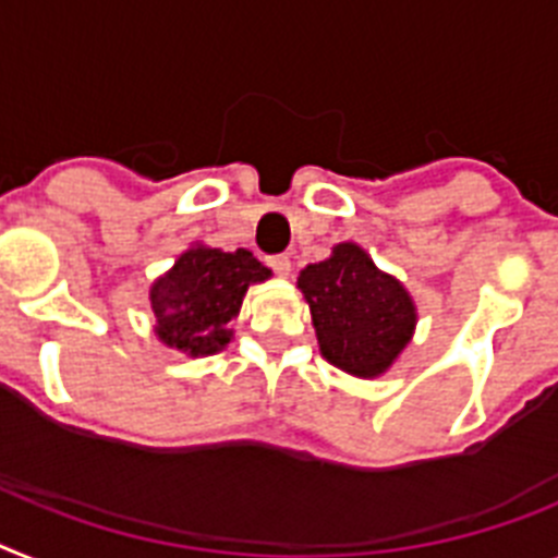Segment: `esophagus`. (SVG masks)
<instances>
[{"instance_id": "1", "label": "esophagus", "mask_w": 558, "mask_h": 558, "mask_svg": "<svg viewBox=\"0 0 558 558\" xmlns=\"http://www.w3.org/2000/svg\"><path fill=\"white\" fill-rule=\"evenodd\" d=\"M269 266L278 271V275H289V271H292V260H289V255H271Z\"/></svg>"}]
</instances>
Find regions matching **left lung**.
I'll list each match as a JSON object with an SVG mask.
<instances>
[{
	"instance_id": "left-lung-1",
	"label": "left lung",
	"mask_w": 558,
	"mask_h": 558,
	"mask_svg": "<svg viewBox=\"0 0 558 558\" xmlns=\"http://www.w3.org/2000/svg\"><path fill=\"white\" fill-rule=\"evenodd\" d=\"M298 287L323 357L354 377L383 374L411 340L416 312L409 292L357 243H337L331 257L301 271Z\"/></svg>"
}]
</instances>
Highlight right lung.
I'll list each match as a JSON object with an SVG mask.
<instances>
[{"instance_id": "1", "label": "right lung", "mask_w": 558, "mask_h": 558, "mask_svg": "<svg viewBox=\"0 0 558 558\" xmlns=\"http://www.w3.org/2000/svg\"><path fill=\"white\" fill-rule=\"evenodd\" d=\"M266 278L269 269L250 250L192 246L149 292L158 337L190 357L221 351L250 283Z\"/></svg>"}]
</instances>
